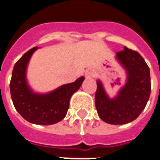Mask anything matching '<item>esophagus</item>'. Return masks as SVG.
<instances>
[{
	"instance_id": "34e87169",
	"label": "esophagus",
	"mask_w": 160,
	"mask_h": 160,
	"mask_svg": "<svg viewBox=\"0 0 160 160\" xmlns=\"http://www.w3.org/2000/svg\"><path fill=\"white\" fill-rule=\"evenodd\" d=\"M85 76L87 78H91L93 76V73L91 70H88V71H86V73H85Z\"/></svg>"
}]
</instances>
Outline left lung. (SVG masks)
Here are the masks:
<instances>
[{
    "instance_id": "8db88e82",
    "label": "left lung",
    "mask_w": 160,
    "mask_h": 160,
    "mask_svg": "<svg viewBox=\"0 0 160 160\" xmlns=\"http://www.w3.org/2000/svg\"><path fill=\"white\" fill-rule=\"evenodd\" d=\"M116 58L128 73L127 83L114 99H109L102 84L97 81L95 107L103 121L124 124L138 118L146 106L151 91L150 72L144 58L124 46Z\"/></svg>"
}]
</instances>
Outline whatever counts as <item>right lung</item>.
<instances>
[{"label": "right lung", "instance_id": "1", "mask_svg": "<svg viewBox=\"0 0 160 160\" xmlns=\"http://www.w3.org/2000/svg\"><path fill=\"white\" fill-rule=\"evenodd\" d=\"M36 49L34 47L26 52L15 64L10 90L14 106L24 119L33 124L49 125L65 118L70 97L79 90L85 78H79L46 95L33 93L26 83V71L30 58Z\"/></svg>", "mask_w": 160, "mask_h": 160}]
</instances>
